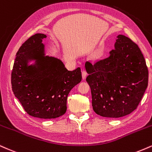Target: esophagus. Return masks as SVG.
<instances>
[{
	"instance_id": "obj_1",
	"label": "esophagus",
	"mask_w": 152,
	"mask_h": 152,
	"mask_svg": "<svg viewBox=\"0 0 152 152\" xmlns=\"http://www.w3.org/2000/svg\"><path fill=\"white\" fill-rule=\"evenodd\" d=\"M87 75V73L85 70H83V72H82V76H83V79L85 80V78H86V77Z\"/></svg>"
}]
</instances>
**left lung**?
Here are the masks:
<instances>
[{
    "label": "left lung",
    "mask_w": 152,
    "mask_h": 152,
    "mask_svg": "<svg viewBox=\"0 0 152 152\" xmlns=\"http://www.w3.org/2000/svg\"><path fill=\"white\" fill-rule=\"evenodd\" d=\"M110 56L85 62L86 81L93 110L109 118L124 117L136 110L148 85V69L140 48L129 37L117 36Z\"/></svg>",
    "instance_id": "obj_1"
}]
</instances>
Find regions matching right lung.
<instances>
[{
    "label": "right lung",
    "mask_w": 152,
    "mask_h": 152,
    "mask_svg": "<svg viewBox=\"0 0 152 152\" xmlns=\"http://www.w3.org/2000/svg\"><path fill=\"white\" fill-rule=\"evenodd\" d=\"M45 37L35 34L19 48L12 70V90L28 115L55 119L66 112L67 96L81 82L82 73L80 67L69 71L61 60L46 55Z\"/></svg>",
    "instance_id": "right-lung-1"
}]
</instances>
